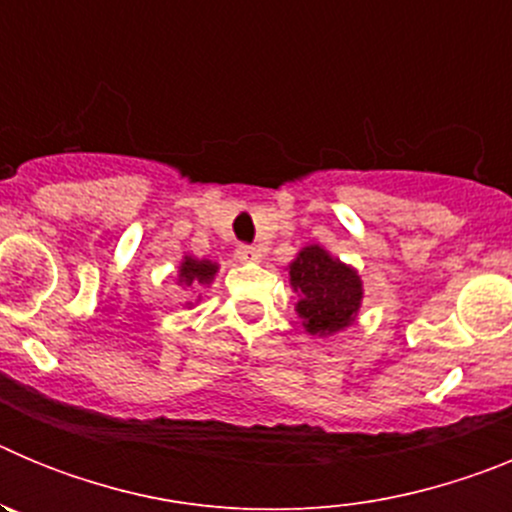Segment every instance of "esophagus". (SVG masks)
Masks as SVG:
<instances>
[{
    "label": "esophagus",
    "mask_w": 512,
    "mask_h": 512,
    "mask_svg": "<svg viewBox=\"0 0 512 512\" xmlns=\"http://www.w3.org/2000/svg\"><path fill=\"white\" fill-rule=\"evenodd\" d=\"M235 256H238V259H241V261H259L261 251L256 246H238Z\"/></svg>",
    "instance_id": "1"
}]
</instances>
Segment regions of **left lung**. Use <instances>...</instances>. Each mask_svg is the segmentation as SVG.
Instances as JSON below:
<instances>
[{"label":"left lung","instance_id":"obj_1","mask_svg":"<svg viewBox=\"0 0 512 512\" xmlns=\"http://www.w3.org/2000/svg\"><path fill=\"white\" fill-rule=\"evenodd\" d=\"M289 284L297 292V315L310 336H333L356 320L364 284L359 271L330 256L323 246H305L289 264Z\"/></svg>","mask_w":512,"mask_h":512}]
</instances>
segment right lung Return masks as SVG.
Here are the masks:
<instances>
[{
    "mask_svg": "<svg viewBox=\"0 0 512 512\" xmlns=\"http://www.w3.org/2000/svg\"><path fill=\"white\" fill-rule=\"evenodd\" d=\"M217 264L210 259H194V256H184L182 266H179V284L184 287H207L215 279ZM192 305V302H187Z\"/></svg>",
    "mask_w": 512,
    "mask_h": 512,
    "instance_id": "add662e5",
    "label": "right lung"
}]
</instances>
